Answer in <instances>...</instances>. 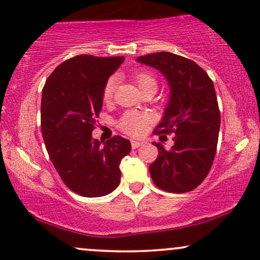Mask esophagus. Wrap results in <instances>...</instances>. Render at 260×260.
<instances>
[{"label":"esophagus","mask_w":260,"mask_h":260,"mask_svg":"<svg viewBox=\"0 0 260 260\" xmlns=\"http://www.w3.org/2000/svg\"><path fill=\"white\" fill-rule=\"evenodd\" d=\"M131 144H132V148L133 149H138L139 146H142L143 145V142H138V140H132V142H131Z\"/></svg>","instance_id":"1"}]
</instances>
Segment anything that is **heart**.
Wrapping results in <instances>:
<instances>
[{"label": "heart", "instance_id": "obj_1", "mask_svg": "<svg viewBox=\"0 0 260 260\" xmlns=\"http://www.w3.org/2000/svg\"><path fill=\"white\" fill-rule=\"evenodd\" d=\"M133 80L136 81L137 86L139 89H155L157 88V80L156 76L152 73L146 70H140L133 74ZM115 84H116V77L111 76L109 77L104 84L103 88V99L105 102L111 99L112 94H114ZM150 122V116L146 112L137 111V110H129L122 114V116L118 118L117 127L120 128L122 132L129 134V136L138 137L145 131L146 126Z\"/></svg>", "mask_w": 260, "mask_h": 260}]
</instances>
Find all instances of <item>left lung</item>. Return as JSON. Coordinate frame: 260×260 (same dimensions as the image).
<instances>
[{"label":"left lung","mask_w":260,"mask_h":260,"mask_svg":"<svg viewBox=\"0 0 260 260\" xmlns=\"http://www.w3.org/2000/svg\"><path fill=\"white\" fill-rule=\"evenodd\" d=\"M137 61L157 69L171 88V98L155 133H174V145L160 143L149 166L152 181L168 192H187L207 177L217 151L220 112L214 84L195 61L170 52L152 53Z\"/></svg>","instance_id":"obj_1"}]
</instances>
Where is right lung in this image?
Here are the masks:
<instances>
[{
	"label": "right lung",
	"instance_id": "obj_1",
	"mask_svg": "<svg viewBox=\"0 0 260 260\" xmlns=\"http://www.w3.org/2000/svg\"><path fill=\"white\" fill-rule=\"evenodd\" d=\"M124 57L82 54L68 59L47 79L41 100V131L47 152L61 180L84 198L114 191L129 140L115 136L106 143L92 138L103 106V88Z\"/></svg>",
	"mask_w": 260,
	"mask_h": 260
}]
</instances>
